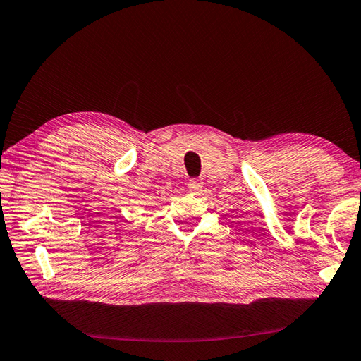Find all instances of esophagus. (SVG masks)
<instances>
[{
    "mask_svg": "<svg viewBox=\"0 0 361 361\" xmlns=\"http://www.w3.org/2000/svg\"><path fill=\"white\" fill-rule=\"evenodd\" d=\"M202 185H203L202 180H199V179H191V180L188 182V190H190V191H197V190L202 188Z\"/></svg>",
    "mask_w": 361,
    "mask_h": 361,
    "instance_id": "1",
    "label": "esophagus"
}]
</instances>
